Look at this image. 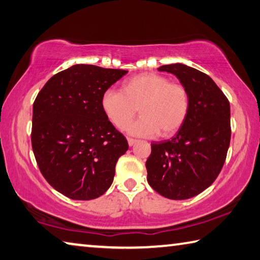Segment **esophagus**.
Returning <instances> with one entry per match:
<instances>
[{
	"label": "esophagus",
	"instance_id": "esophagus-1",
	"mask_svg": "<svg viewBox=\"0 0 260 260\" xmlns=\"http://www.w3.org/2000/svg\"><path fill=\"white\" fill-rule=\"evenodd\" d=\"M138 140L135 139V138H127V144H129V146H133V145H135L136 143H137Z\"/></svg>",
	"mask_w": 260,
	"mask_h": 260
}]
</instances>
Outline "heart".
Returning a JSON list of instances; mask_svg holds the SVG:
<instances>
[{
  "mask_svg": "<svg viewBox=\"0 0 260 260\" xmlns=\"http://www.w3.org/2000/svg\"><path fill=\"white\" fill-rule=\"evenodd\" d=\"M103 112L118 130H124L139 109L140 116L127 127L130 134L169 137L188 116L189 91L167 76L143 73L125 80L121 90L107 89L100 99Z\"/></svg>",
  "mask_w": 260,
  "mask_h": 260,
  "instance_id": "b5f03b06",
  "label": "heart"
}]
</instances>
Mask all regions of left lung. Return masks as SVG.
I'll list each match as a JSON object with an SVG mask.
<instances>
[{
    "label": "left lung",
    "mask_w": 260,
    "mask_h": 260,
    "mask_svg": "<svg viewBox=\"0 0 260 260\" xmlns=\"http://www.w3.org/2000/svg\"><path fill=\"white\" fill-rule=\"evenodd\" d=\"M158 71L178 77L189 91L190 107L174 137L152 143L146 161L151 187L170 200H186L207 189L224 166L231 143V108L210 76L183 63Z\"/></svg>",
    "instance_id": "1"
}]
</instances>
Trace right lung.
<instances>
[{"label": "right lung", "instance_id": "add662e5", "mask_svg": "<svg viewBox=\"0 0 260 260\" xmlns=\"http://www.w3.org/2000/svg\"><path fill=\"white\" fill-rule=\"evenodd\" d=\"M126 73L80 63L53 75L36 95L31 148L45 180L67 198L89 201L111 187L129 145L100 99Z\"/></svg>", "mask_w": 260, "mask_h": 260}]
</instances>
